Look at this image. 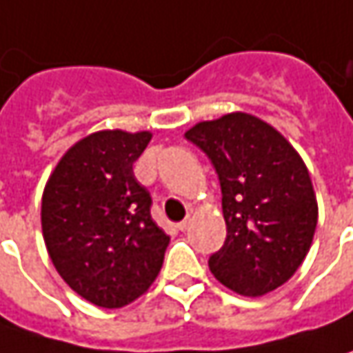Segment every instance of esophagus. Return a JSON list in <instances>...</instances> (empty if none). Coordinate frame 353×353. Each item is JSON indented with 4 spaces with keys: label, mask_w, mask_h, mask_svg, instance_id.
<instances>
[{
    "label": "esophagus",
    "mask_w": 353,
    "mask_h": 353,
    "mask_svg": "<svg viewBox=\"0 0 353 353\" xmlns=\"http://www.w3.org/2000/svg\"><path fill=\"white\" fill-rule=\"evenodd\" d=\"M176 228H179L181 232H186V230L190 228V220L186 218V220H183V222H179V225H176Z\"/></svg>",
    "instance_id": "1"
}]
</instances>
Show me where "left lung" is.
<instances>
[{
	"label": "left lung",
	"mask_w": 353,
	"mask_h": 353,
	"mask_svg": "<svg viewBox=\"0 0 353 353\" xmlns=\"http://www.w3.org/2000/svg\"><path fill=\"white\" fill-rule=\"evenodd\" d=\"M184 135L210 157L222 186L228 236L208 261L214 277L251 299L275 291L305 261L319 222L305 161L245 112L200 121Z\"/></svg>",
	"instance_id": "obj_1"
}]
</instances>
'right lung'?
<instances>
[{
  "mask_svg": "<svg viewBox=\"0 0 353 353\" xmlns=\"http://www.w3.org/2000/svg\"><path fill=\"white\" fill-rule=\"evenodd\" d=\"M151 137L123 129L90 133L62 155L45 184L48 257L72 291L102 308H121L149 291L169 245L133 174Z\"/></svg>",
  "mask_w": 353,
  "mask_h": 353,
  "instance_id": "1",
  "label": "right lung"
}]
</instances>
